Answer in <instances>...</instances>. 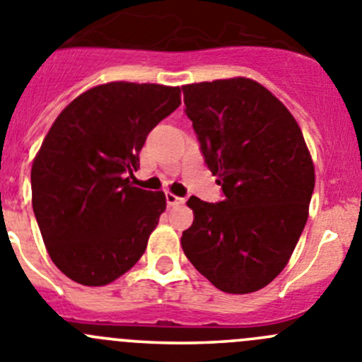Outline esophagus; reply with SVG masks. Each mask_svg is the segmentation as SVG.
I'll return each mask as SVG.
<instances>
[{
	"instance_id": "obj_1",
	"label": "esophagus",
	"mask_w": 362,
	"mask_h": 362,
	"mask_svg": "<svg viewBox=\"0 0 362 362\" xmlns=\"http://www.w3.org/2000/svg\"><path fill=\"white\" fill-rule=\"evenodd\" d=\"M165 202H168L170 207H175V205H182L185 200L184 198L177 197V194H173V192H165Z\"/></svg>"
}]
</instances>
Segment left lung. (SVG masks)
I'll return each mask as SVG.
<instances>
[{
	"instance_id": "obj_1",
	"label": "left lung",
	"mask_w": 362,
	"mask_h": 362,
	"mask_svg": "<svg viewBox=\"0 0 362 362\" xmlns=\"http://www.w3.org/2000/svg\"><path fill=\"white\" fill-rule=\"evenodd\" d=\"M185 114L223 200L191 197L182 234L191 264L232 295L268 286L291 257L309 216L314 164L284 103L250 78L191 83Z\"/></svg>"
}]
</instances>
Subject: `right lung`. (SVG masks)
<instances>
[{
    "mask_svg": "<svg viewBox=\"0 0 362 362\" xmlns=\"http://www.w3.org/2000/svg\"><path fill=\"white\" fill-rule=\"evenodd\" d=\"M180 105V87L110 82L71 101L32 165V205L57 268L105 286L139 261L165 211L162 191L134 187L148 134Z\"/></svg>",
    "mask_w": 362,
    "mask_h": 362,
    "instance_id": "obj_1",
    "label": "right lung"
}]
</instances>
